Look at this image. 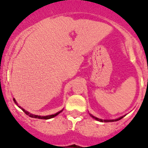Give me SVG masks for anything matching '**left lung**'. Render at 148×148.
Returning a JSON list of instances; mask_svg holds the SVG:
<instances>
[{
  "label": "left lung",
  "mask_w": 148,
  "mask_h": 148,
  "mask_svg": "<svg viewBox=\"0 0 148 148\" xmlns=\"http://www.w3.org/2000/svg\"><path fill=\"white\" fill-rule=\"evenodd\" d=\"M90 116L91 117H92L93 119H95V120H97V121H101V122H112V121H119V120L121 119L124 117V116H121V117H120V118H118V119H111V120H102V119H98L96 118V117H95V116H93L92 115L90 114Z\"/></svg>",
  "instance_id": "1"
}]
</instances>
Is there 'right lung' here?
Returning <instances> with one entry per match:
<instances>
[{
  "label": "right lung",
  "mask_w": 148,
  "mask_h": 148,
  "mask_svg": "<svg viewBox=\"0 0 148 148\" xmlns=\"http://www.w3.org/2000/svg\"><path fill=\"white\" fill-rule=\"evenodd\" d=\"M13 101H14V102L16 104V105L18 106V103L16 102V101H15V99H13ZM18 108H20L24 112V113H26V114L27 115V116H29V117H31V118H35V119H52L53 118V117H55V116H58V114H59L61 112H62V110L59 111V112H58V113H56V114H53V115H49V116H38V115H34V114H32V113H29V112H27V111H26L25 110L23 109V108H22L21 107H20V106H18Z\"/></svg>",
  "instance_id": "1"
}]
</instances>
